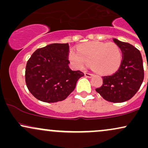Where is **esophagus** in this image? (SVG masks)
<instances>
[{"label": "esophagus", "instance_id": "obj_1", "mask_svg": "<svg viewBox=\"0 0 148 148\" xmlns=\"http://www.w3.org/2000/svg\"><path fill=\"white\" fill-rule=\"evenodd\" d=\"M85 76L88 78H91L92 76H93L92 74H90V73H88V72H85Z\"/></svg>", "mask_w": 148, "mask_h": 148}]
</instances>
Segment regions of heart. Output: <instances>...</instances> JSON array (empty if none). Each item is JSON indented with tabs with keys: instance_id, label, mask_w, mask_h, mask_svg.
Listing matches in <instances>:
<instances>
[{
	"instance_id": "obj_1",
	"label": "heart",
	"mask_w": 148,
	"mask_h": 148,
	"mask_svg": "<svg viewBox=\"0 0 148 148\" xmlns=\"http://www.w3.org/2000/svg\"><path fill=\"white\" fill-rule=\"evenodd\" d=\"M69 59L77 69H84L90 63L92 69L99 74L113 73L121 63L122 52L116 44L91 42L70 51Z\"/></svg>"
}]
</instances>
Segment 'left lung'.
<instances>
[{"instance_id": "8db88e82", "label": "left lung", "mask_w": 148, "mask_h": 148, "mask_svg": "<svg viewBox=\"0 0 148 148\" xmlns=\"http://www.w3.org/2000/svg\"><path fill=\"white\" fill-rule=\"evenodd\" d=\"M113 41L123 53L121 63L114 74L102 76V86L95 90L106 101L124 102L133 97L141 86L144 79L143 59L133 45L117 39Z\"/></svg>"}]
</instances>
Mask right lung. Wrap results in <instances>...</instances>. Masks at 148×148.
I'll list each match as a JSON object with an SVG mask.
<instances>
[{
    "label": "right lung",
    "mask_w": 148,
    "mask_h": 148,
    "mask_svg": "<svg viewBox=\"0 0 148 148\" xmlns=\"http://www.w3.org/2000/svg\"><path fill=\"white\" fill-rule=\"evenodd\" d=\"M68 44H51L38 49L25 67V84L37 99L53 103L62 101L76 87L84 72L69 67Z\"/></svg>",
    "instance_id": "right-lung-1"
}]
</instances>
